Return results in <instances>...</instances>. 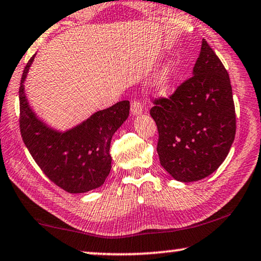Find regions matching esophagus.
Listing matches in <instances>:
<instances>
[{
    "label": "esophagus",
    "mask_w": 261,
    "mask_h": 261,
    "mask_svg": "<svg viewBox=\"0 0 261 261\" xmlns=\"http://www.w3.org/2000/svg\"><path fill=\"white\" fill-rule=\"evenodd\" d=\"M143 111V105L139 100H133L130 103V112L133 115H140Z\"/></svg>",
    "instance_id": "obj_1"
}]
</instances>
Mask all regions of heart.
Returning <instances> with one entry per match:
<instances>
[{"instance_id": "1", "label": "heart", "mask_w": 261, "mask_h": 261, "mask_svg": "<svg viewBox=\"0 0 261 261\" xmlns=\"http://www.w3.org/2000/svg\"><path fill=\"white\" fill-rule=\"evenodd\" d=\"M169 81H171V70L166 69L162 71V74L158 79V88L164 90L168 87Z\"/></svg>"}]
</instances>
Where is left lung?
<instances>
[{
	"instance_id": "obj_1",
	"label": "left lung",
	"mask_w": 261,
	"mask_h": 261,
	"mask_svg": "<svg viewBox=\"0 0 261 261\" xmlns=\"http://www.w3.org/2000/svg\"><path fill=\"white\" fill-rule=\"evenodd\" d=\"M150 115L160 164L175 180H201L224 162L236 137V108L227 70L206 40L193 76L154 100Z\"/></svg>"
}]
</instances>
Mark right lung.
<instances>
[{
  "mask_svg": "<svg viewBox=\"0 0 261 261\" xmlns=\"http://www.w3.org/2000/svg\"><path fill=\"white\" fill-rule=\"evenodd\" d=\"M33 61L34 56L24 68L18 90L20 130L24 145L37 166L56 186L68 193L95 190L111 172V141L129 115V101H120L94 113L71 129H53L37 118L25 96L23 84Z\"/></svg>",
  "mask_w": 261,
  "mask_h": 261,
  "instance_id": "obj_1",
  "label": "right lung"
}]
</instances>
